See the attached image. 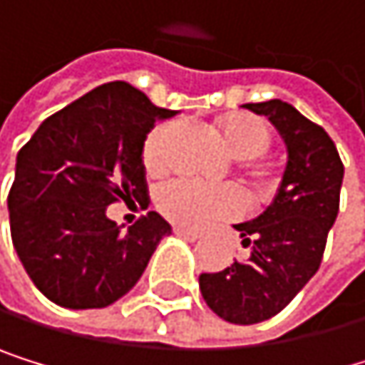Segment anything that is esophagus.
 Masks as SVG:
<instances>
[{
  "instance_id": "esophagus-1",
  "label": "esophagus",
  "mask_w": 365,
  "mask_h": 365,
  "mask_svg": "<svg viewBox=\"0 0 365 365\" xmlns=\"http://www.w3.org/2000/svg\"><path fill=\"white\" fill-rule=\"evenodd\" d=\"M175 234L181 236V238H186V241H199V238H201L199 232H192V230H186V227H175Z\"/></svg>"
}]
</instances>
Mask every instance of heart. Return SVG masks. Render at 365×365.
<instances>
[{"label":"heart","instance_id":"1","mask_svg":"<svg viewBox=\"0 0 365 365\" xmlns=\"http://www.w3.org/2000/svg\"><path fill=\"white\" fill-rule=\"evenodd\" d=\"M217 129L236 158H256L272 142L269 124L252 113H232L217 124ZM173 131V122H158L148 131L142 146V164L150 175H160L168 168ZM155 203L168 221L186 230H203L247 210V199L236 186H207L188 177L162 184L155 192Z\"/></svg>","mask_w":365,"mask_h":365}]
</instances>
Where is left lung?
<instances>
[{
	"mask_svg": "<svg viewBox=\"0 0 365 365\" xmlns=\"http://www.w3.org/2000/svg\"><path fill=\"white\" fill-rule=\"evenodd\" d=\"M243 107L272 120L289 162L274 203L258 219L234 225L250 256L223 272L201 274L199 289L225 322L258 324L280 313L319 269L339 210L344 164L329 133L289 103Z\"/></svg>",
	"mask_w": 365,
	"mask_h": 365,
	"instance_id": "1",
	"label": "left lung"
}]
</instances>
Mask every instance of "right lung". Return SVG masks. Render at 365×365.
Here are the masks:
<instances>
[{
  "instance_id": "1",
  "label": "right lung",
  "mask_w": 365,
  "mask_h": 365,
  "mask_svg": "<svg viewBox=\"0 0 365 365\" xmlns=\"http://www.w3.org/2000/svg\"><path fill=\"white\" fill-rule=\"evenodd\" d=\"M168 115L140 89L113 81L46 118L21 146L8 192L12 245L54 304H113L170 234L158 212L127 232L107 219V205L146 197L142 146L155 120Z\"/></svg>"
}]
</instances>
